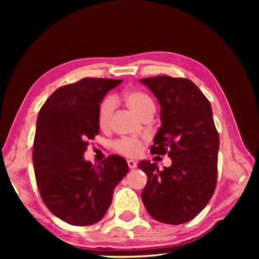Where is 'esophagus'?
Here are the masks:
<instances>
[{"instance_id": "obj_1", "label": "esophagus", "mask_w": 259, "mask_h": 259, "mask_svg": "<svg viewBox=\"0 0 259 259\" xmlns=\"http://www.w3.org/2000/svg\"><path fill=\"white\" fill-rule=\"evenodd\" d=\"M127 164H128V167L131 169H134L137 166V162L134 160H127Z\"/></svg>"}]
</instances>
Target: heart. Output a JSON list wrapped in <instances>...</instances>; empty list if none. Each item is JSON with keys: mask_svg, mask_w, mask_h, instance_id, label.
Returning a JSON list of instances; mask_svg holds the SVG:
<instances>
[{"mask_svg": "<svg viewBox=\"0 0 259 259\" xmlns=\"http://www.w3.org/2000/svg\"><path fill=\"white\" fill-rule=\"evenodd\" d=\"M123 99L125 104L131 109V110L136 113L139 117L148 112H154V103L147 95L146 93L140 91H130L124 93ZM116 97L107 98L101 104L98 112V124L101 128H107L110 124L111 116L114 111V101ZM115 150L126 156H135L142 151L143 143L142 140L135 137H124L117 140L114 144Z\"/></svg>", "mask_w": 259, "mask_h": 259, "instance_id": "b5f03b06", "label": "heart"}]
</instances>
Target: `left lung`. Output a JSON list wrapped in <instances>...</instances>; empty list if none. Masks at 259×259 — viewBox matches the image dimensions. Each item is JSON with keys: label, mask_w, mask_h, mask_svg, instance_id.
<instances>
[{"label": "left lung", "mask_w": 259, "mask_h": 259, "mask_svg": "<svg viewBox=\"0 0 259 259\" xmlns=\"http://www.w3.org/2000/svg\"><path fill=\"white\" fill-rule=\"evenodd\" d=\"M158 99L161 126L152 154L167 153L171 165L159 170L140 161L147 175L142 200L155 221L179 225L191 221L206 206L217 179L219 137L208 99L192 81L160 75L140 80Z\"/></svg>", "instance_id": "left-lung-1"}]
</instances>
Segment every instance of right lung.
I'll return each instance as SVG.
<instances>
[{
    "label": "right lung",
    "instance_id": "right-lung-1",
    "mask_svg": "<svg viewBox=\"0 0 259 259\" xmlns=\"http://www.w3.org/2000/svg\"><path fill=\"white\" fill-rule=\"evenodd\" d=\"M121 83L84 77L57 89L38 112L32 154L36 184L44 204L70 225L99 222L128 171L116 154L97 165L84 159L89 140L99 134L100 103Z\"/></svg>",
    "mask_w": 259,
    "mask_h": 259
}]
</instances>
